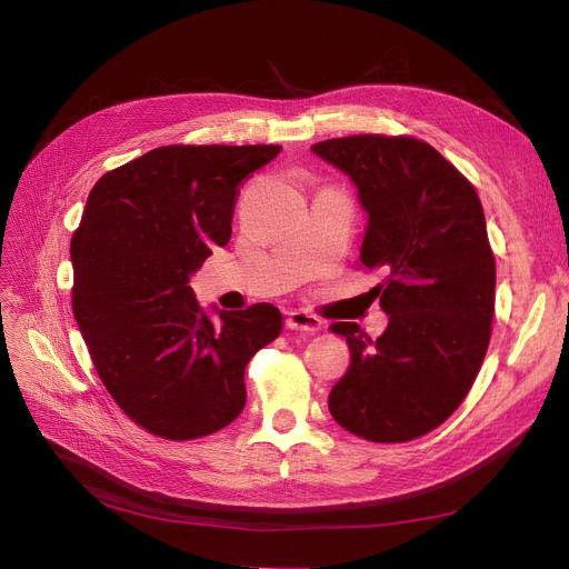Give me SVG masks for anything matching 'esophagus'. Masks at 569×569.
I'll return each instance as SVG.
<instances>
[{"instance_id":"esophagus-1","label":"esophagus","mask_w":569,"mask_h":569,"mask_svg":"<svg viewBox=\"0 0 569 569\" xmlns=\"http://www.w3.org/2000/svg\"><path fill=\"white\" fill-rule=\"evenodd\" d=\"M286 327L288 330H297V332H320L322 330V320L318 316H311L307 311H290L286 318Z\"/></svg>"}]
</instances>
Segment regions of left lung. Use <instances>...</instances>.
Listing matches in <instances>:
<instances>
[{
    "mask_svg": "<svg viewBox=\"0 0 569 569\" xmlns=\"http://www.w3.org/2000/svg\"><path fill=\"white\" fill-rule=\"evenodd\" d=\"M360 196L369 217L360 260L385 269L376 286L387 330L371 339L335 322L350 369L332 387L330 412L373 442L425 436L466 399L489 348L496 260L482 202L436 149L408 136H348L311 147Z\"/></svg>",
    "mask_w": 569,
    "mask_h": 569,
    "instance_id": "8db88e82",
    "label": "left lung"
}]
</instances>
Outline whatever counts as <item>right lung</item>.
<instances>
[{
	"mask_svg": "<svg viewBox=\"0 0 569 569\" xmlns=\"http://www.w3.org/2000/svg\"><path fill=\"white\" fill-rule=\"evenodd\" d=\"M279 144H168L106 172L71 239L73 316L106 390L168 440L209 436L242 412L244 369L281 311L198 305L191 274L226 247L237 187Z\"/></svg>",
	"mask_w": 569,
	"mask_h": 569,
	"instance_id": "1",
	"label": "right lung"
}]
</instances>
